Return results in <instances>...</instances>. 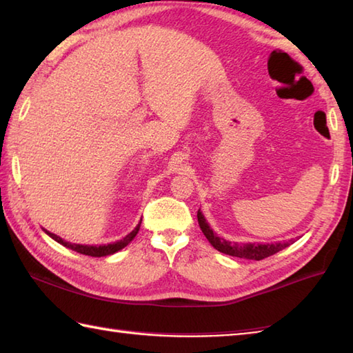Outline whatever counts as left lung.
<instances>
[{"label":"left lung","instance_id":"1","mask_svg":"<svg viewBox=\"0 0 353 353\" xmlns=\"http://www.w3.org/2000/svg\"><path fill=\"white\" fill-rule=\"evenodd\" d=\"M197 220H199V226L203 232L205 236L208 238V241L212 244L214 249H216L221 253L230 254V256H236V258H244V259H254V261H261L264 258L272 256V254L281 252L285 247H288L290 244H292L294 241L290 239V241H282V243H273V244H238V243H230L226 241L224 238L216 236L214 234V230L209 228V224L206 223L203 214L197 212Z\"/></svg>","mask_w":353,"mask_h":353}]
</instances>
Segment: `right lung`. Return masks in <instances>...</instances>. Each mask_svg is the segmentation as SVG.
<instances>
[{
	"label": "right lung",
	"mask_w": 353,
	"mask_h": 353,
	"mask_svg": "<svg viewBox=\"0 0 353 353\" xmlns=\"http://www.w3.org/2000/svg\"><path fill=\"white\" fill-rule=\"evenodd\" d=\"M142 221V219H141ZM141 221L137 228H134L129 235H125L123 239H119V241L117 243H112V244H104V245H83V244H71L68 241H65V239H62L61 236H57L54 234H51V232L45 230L47 232V235H50L54 241H57L59 244H62L65 247H68V249L77 252V253H81V254H88V256H95V258H100V256H108V254H114L115 252L124 249V247L129 244L132 239L137 236L138 230L141 228Z\"/></svg>",
	"instance_id": "obj_1"
}]
</instances>
